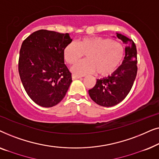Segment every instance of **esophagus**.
<instances>
[{"label": "esophagus", "mask_w": 159, "mask_h": 159, "mask_svg": "<svg viewBox=\"0 0 159 159\" xmlns=\"http://www.w3.org/2000/svg\"><path fill=\"white\" fill-rule=\"evenodd\" d=\"M80 78H82L81 76H79V75H72V79H73V80L80 79Z\"/></svg>", "instance_id": "34e87169"}]
</instances>
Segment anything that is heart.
<instances>
[{
    "label": "heart",
    "instance_id": "obj_1",
    "mask_svg": "<svg viewBox=\"0 0 159 159\" xmlns=\"http://www.w3.org/2000/svg\"><path fill=\"white\" fill-rule=\"evenodd\" d=\"M86 53L87 59L80 61L71 68L74 75L82 76L94 73L108 76L118 69L123 61L125 50L118 41L101 37H85L77 43H70L64 49V57L73 64Z\"/></svg>",
    "mask_w": 159,
    "mask_h": 159
}]
</instances>
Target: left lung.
<instances>
[{"label": "left lung", "instance_id": "1", "mask_svg": "<svg viewBox=\"0 0 159 159\" xmlns=\"http://www.w3.org/2000/svg\"><path fill=\"white\" fill-rule=\"evenodd\" d=\"M116 36L126 43L125 56L122 64L111 76L97 80L95 85L88 91L91 99L104 107L116 105L127 97L138 72L135 43L132 39L121 34L117 33Z\"/></svg>", "mask_w": 159, "mask_h": 159}]
</instances>
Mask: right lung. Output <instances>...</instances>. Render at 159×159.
<instances>
[{
	"instance_id": "right-lung-1",
	"label": "right lung",
	"mask_w": 159,
	"mask_h": 159,
	"mask_svg": "<svg viewBox=\"0 0 159 159\" xmlns=\"http://www.w3.org/2000/svg\"><path fill=\"white\" fill-rule=\"evenodd\" d=\"M72 40L68 33L40 30L21 44L19 74L24 88L38 105L50 108L64 98L72 82L64 64V49Z\"/></svg>"
}]
</instances>
